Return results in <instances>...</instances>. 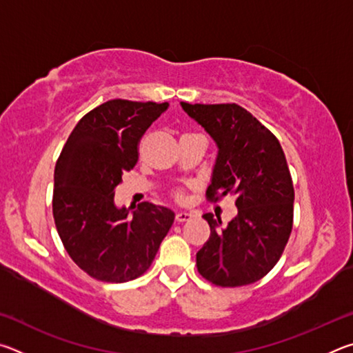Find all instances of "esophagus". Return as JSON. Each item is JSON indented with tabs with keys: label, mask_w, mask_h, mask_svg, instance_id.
Returning <instances> with one entry per match:
<instances>
[{
	"label": "esophagus",
	"mask_w": 353,
	"mask_h": 353,
	"mask_svg": "<svg viewBox=\"0 0 353 353\" xmlns=\"http://www.w3.org/2000/svg\"><path fill=\"white\" fill-rule=\"evenodd\" d=\"M191 218H193V214L188 213V212H177V214H176L177 223H183V221H188Z\"/></svg>",
	"instance_id": "34e87169"
}]
</instances>
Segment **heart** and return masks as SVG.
I'll list each match as a JSON object with an SVG mask.
<instances>
[{"instance_id":"1","label":"heart","mask_w":353,"mask_h":353,"mask_svg":"<svg viewBox=\"0 0 353 353\" xmlns=\"http://www.w3.org/2000/svg\"><path fill=\"white\" fill-rule=\"evenodd\" d=\"M176 198H177V199H182V196H181V193H177V194H176Z\"/></svg>"}]
</instances>
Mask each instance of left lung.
<instances>
[{
    "mask_svg": "<svg viewBox=\"0 0 353 353\" xmlns=\"http://www.w3.org/2000/svg\"><path fill=\"white\" fill-rule=\"evenodd\" d=\"M181 105L218 148L207 198L235 194L238 208L224 227L212 213L202 216L210 238L196 254V266L218 286L254 283L276 266L292 229L294 188L283 149L241 105Z\"/></svg>",
    "mask_w": 353,
    "mask_h": 353,
    "instance_id": "1",
    "label": "left lung"
}]
</instances>
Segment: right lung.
Wrapping results in <instances>:
<instances>
[{"instance_id": "1", "label": "right lung", "mask_w": 353, "mask_h": 353, "mask_svg": "<svg viewBox=\"0 0 353 353\" xmlns=\"http://www.w3.org/2000/svg\"><path fill=\"white\" fill-rule=\"evenodd\" d=\"M168 103L112 99L76 124L54 170L59 236L82 271L123 283L145 274L174 223V212L151 202L118 207L115 188L139 160V141Z\"/></svg>"}]
</instances>
